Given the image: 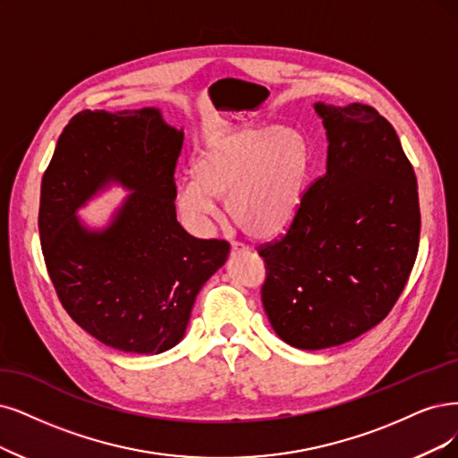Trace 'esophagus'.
Returning a JSON list of instances; mask_svg holds the SVG:
<instances>
[{"instance_id":"esophagus-1","label":"esophagus","mask_w":458,"mask_h":458,"mask_svg":"<svg viewBox=\"0 0 458 458\" xmlns=\"http://www.w3.org/2000/svg\"><path fill=\"white\" fill-rule=\"evenodd\" d=\"M243 250H247V247L243 243H238V242L232 243V252H233V255H235V252H243Z\"/></svg>"}]
</instances>
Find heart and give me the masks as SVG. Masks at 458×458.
<instances>
[{"label": "heart", "instance_id": "heart-1", "mask_svg": "<svg viewBox=\"0 0 458 458\" xmlns=\"http://www.w3.org/2000/svg\"><path fill=\"white\" fill-rule=\"evenodd\" d=\"M311 167L306 138L291 126L240 124L201 143L192 179L177 184L181 215L206 230L225 198L228 216L252 238H272L298 211Z\"/></svg>", "mask_w": 458, "mask_h": 458}]
</instances>
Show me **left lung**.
Masks as SVG:
<instances>
[{
  "mask_svg": "<svg viewBox=\"0 0 458 458\" xmlns=\"http://www.w3.org/2000/svg\"><path fill=\"white\" fill-rule=\"evenodd\" d=\"M327 130V172L301 196L281 240L262 245V303L284 344H347L393 310L417 259L415 172L374 107L315 101Z\"/></svg>",
  "mask_w": 458,
  "mask_h": 458,
  "instance_id": "1",
  "label": "left lung"
}]
</instances>
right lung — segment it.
<instances>
[{"label": "right lung", "mask_w": 458, "mask_h": 458, "mask_svg": "<svg viewBox=\"0 0 458 458\" xmlns=\"http://www.w3.org/2000/svg\"><path fill=\"white\" fill-rule=\"evenodd\" d=\"M182 128L158 107L81 111L58 138L41 182L39 235L56 294L107 347L160 354L175 347L206 281L230 245L198 240L175 211ZM113 183L131 194L101 229L78 209Z\"/></svg>", "instance_id": "add662e5"}]
</instances>
